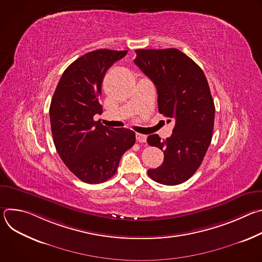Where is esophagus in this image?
Returning <instances> with one entry per match:
<instances>
[{
  "label": "esophagus",
  "instance_id": "34e87169",
  "mask_svg": "<svg viewBox=\"0 0 262 262\" xmlns=\"http://www.w3.org/2000/svg\"><path fill=\"white\" fill-rule=\"evenodd\" d=\"M136 138H137V141L140 142V143H145L146 142V139L147 137L145 135H142V134H136Z\"/></svg>",
  "mask_w": 262,
  "mask_h": 262
}]
</instances>
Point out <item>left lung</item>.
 <instances>
[{
    "instance_id": "left-lung-1",
    "label": "left lung",
    "mask_w": 262,
    "mask_h": 262,
    "mask_svg": "<svg viewBox=\"0 0 262 262\" xmlns=\"http://www.w3.org/2000/svg\"><path fill=\"white\" fill-rule=\"evenodd\" d=\"M135 64L157 87L159 112L175 121L166 140L159 135L147 143L164 151V162L149 169L152 180L176 185L188 180L200 167L211 142L214 103L203 70L177 49L137 50Z\"/></svg>"
}]
</instances>
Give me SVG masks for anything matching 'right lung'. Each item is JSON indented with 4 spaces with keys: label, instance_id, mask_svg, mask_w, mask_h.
<instances>
[{
    "label": "right lung",
    "instance_id": "right-lung-1",
    "mask_svg": "<svg viewBox=\"0 0 262 262\" xmlns=\"http://www.w3.org/2000/svg\"><path fill=\"white\" fill-rule=\"evenodd\" d=\"M127 51L96 50L72 62L63 72L50 106L53 140L66 167L80 180L100 183L113 177L136 135L93 120L101 114V84L106 70Z\"/></svg>",
    "mask_w": 262,
    "mask_h": 262
}]
</instances>
